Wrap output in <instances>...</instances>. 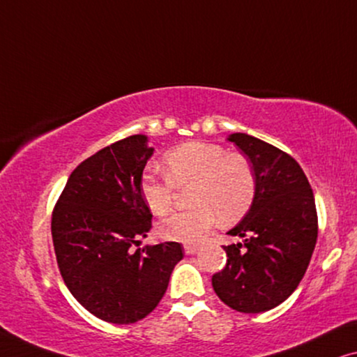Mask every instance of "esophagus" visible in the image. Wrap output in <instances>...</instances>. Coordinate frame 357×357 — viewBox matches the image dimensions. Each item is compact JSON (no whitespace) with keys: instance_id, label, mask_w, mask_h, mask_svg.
<instances>
[{"instance_id":"obj_1","label":"esophagus","mask_w":357,"mask_h":357,"mask_svg":"<svg viewBox=\"0 0 357 357\" xmlns=\"http://www.w3.org/2000/svg\"><path fill=\"white\" fill-rule=\"evenodd\" d=\"M197 245H184V252H185V255H192V254H195L197 252Z\"/></svg>"}]
</instances>
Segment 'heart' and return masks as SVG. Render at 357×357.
I'll use <instances>...</instances> for the list:
<instances>
[{"label": "heart", "mask_w": 357, "mask_h": 357, "mask_svg": "<svg viewBox=\"0 0 357 357\" xmlns=\"http://www.w3.org/2000/svg\"><path fill=\"white\" fill-rule=\"evenodd\" d=\"M165 176L147 172L140 178V194L153 215H165L174 202L176 188L192 183L195 207L172 213L158 223L165 239L195 244L220 217L223 223L243 218L254 202L257 181L252 165L238 153L210 142H184L163 155Z\"/></svg>", "instance_id": "heart-1"}]
</instances>
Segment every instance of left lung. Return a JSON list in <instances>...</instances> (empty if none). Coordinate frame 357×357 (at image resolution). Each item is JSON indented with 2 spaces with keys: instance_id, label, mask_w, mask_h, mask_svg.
<instances>
[{
  "instance_id": "1",
  "label": "left lung",
  "mask_w": 357,
  "mask_h": 357,
  "mask_svg": "<svg viewBox=\"0 0 357 357\" xmlns=\"http://www.w3.org/2000/svg\"><path fill=\"white\" fill-rule=\"evenodd\" d=\"M252 163L257 189L245 217L228 231L243 243L223 245L227 267L212 277L231 309L259 314L277 307L298 288L317 243L314 192L299 163L249 134L228 137Z\"/></svg>"
}]
</instances>
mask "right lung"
I'll return each instance as SVG.
<instances>
[{"mask_svg": "<svg viewBox=\"0 0 357 357\" xmlns=\"http://www.w3.org/2000/svg\"><path fill=\"white\" fill-rule=\"evenodd\" d=\"M147 142V135H129L84 160L52 215L64 283L90 314L109 324L147 317L183 259L179 243L132 250L152 228V213L140 194V178L153 153Z\"/></svg>", "mask_w": 357, "mask_h": 357, "instance_id": "obj_1", "label": "right lung"}]
</instances>
